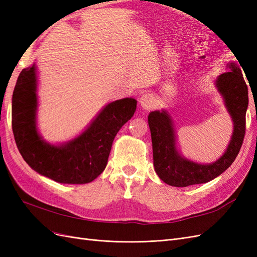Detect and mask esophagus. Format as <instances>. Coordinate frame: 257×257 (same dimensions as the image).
<instances>
[{
	"label": "esophagus",
	"mask_w": 257,
	"mask_h": 257,
	"mask_svg": "<svg viewBox=\"0 0 257 257\" xmlns=\"http://www.w3.org/2000/svg\"><path fill=\"white\" fill-rule=\"evenodd\" d=\"M139 103H141V106L143 109L150 110L155 106V104H157V100H155V98L153 97L152 94L147 93V94L142 95L141 99H139Z\"/></svg>",
	"instance_id": "obj_1"
}]
</instances>
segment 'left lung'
I'll return each instance as SVG.
<instances>
[{"instance_id": "left-lung-1", "label": "left lung", "mask_w": 257, "mask_h": 257, "mask_svg": "<svg viewBox=\"0 0 257 257\" xmlns=\"http://www.w3.org/2000/svg\"><path fill=\"white\" fill-rule=\"evenodd\" d=\"M239 64L235 61L228 62V72L221 74L214 82L234 124L226 150L215 162L200 164L183 157L177 148V133L172 115L166 109L154 110L148 115L154 169L166 184L184 188L206 183L220 176L234 163L243 143L248 105L247 87Z\"/></svg>"}]
</instances>
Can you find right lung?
<instances>
[{"label": "right lung", "instance_id": "1", "mask_svg": "<svg viewBox=\"0 0 257 257\" xmlns=\"http://www.w3.org/2000/svg\"><path fill=\"white\" fill-rule=\"evenodd\" d=\"M37 68H23L13 93L12 124L18 150L40 175L65 184L92 182L104 172L112 142L136 111L137 100L125 97L107 104L78 136L53 145L37 128Z\"/></svg>", "mask_w": 257, "mask_h": 257}]
</instances>
